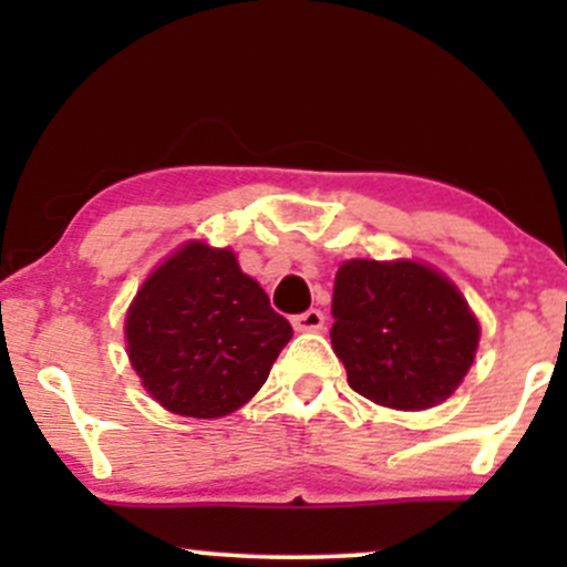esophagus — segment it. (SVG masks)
Returning <instances> with one entry per match:
<instances>
[{"mask_svg":"<svg viewBox=\"0 0 567 567\" xmlns=\"http://www.w3.org/2000/svg\"><path fill=\"white\" fill-rule=\"evenodd\" d=\"M292 328H296L298 333H317V330L324 328V315L320 309L303 311V315L292 317Z\"/></svg>","mask_w":567,"mask_h":567,"instance_id":"34e87169","label":"esophagus"}]
</instances>
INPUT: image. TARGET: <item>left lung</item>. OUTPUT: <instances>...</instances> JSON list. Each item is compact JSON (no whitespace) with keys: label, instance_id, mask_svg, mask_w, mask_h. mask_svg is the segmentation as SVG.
I'll return each instance as SVG.
<instances>
[{"label":"left lung","instance_id":"1","mask_svg":"<svg viewBox=\"0 0 567 567\" xmlns=\"http://www.w3.org/2000/svg\"><path fill=\"white\" fill-rule=\"evenodd\" d=\"M330 341L357 394L383 408L426 410L464 381L480 322L432 266L351 258L336 275Z\"/></svg>","mask_w":567,"mask_h":567}]
</instances>
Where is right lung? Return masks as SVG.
<instances>
[{
  "instance_id": "right-lung-1",
  "label": "right lung",
  "mask_w": 567,
  "mask_h": 567,
  "mask_svg": "<svg viewBox=\"0 0 567 567\" xmlns=\"http://www.w3.org/2000/svg\"><path fill=\"white\" fill-rule=\"evenodd\" d=\"M125 338L133 370L162 408L220 419L264 386L292 328L229 247L188 243L141 285Z\"/></svg>"
}]
</instances>
